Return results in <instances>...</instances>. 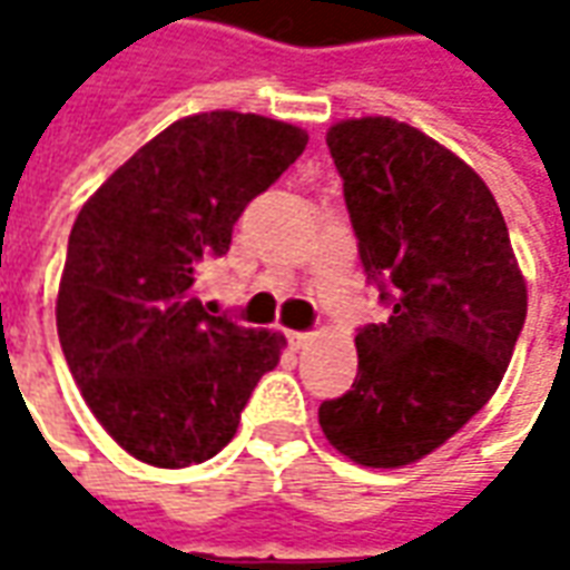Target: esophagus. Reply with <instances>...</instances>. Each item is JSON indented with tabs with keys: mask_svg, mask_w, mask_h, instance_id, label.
Returning <instances> with one entry per match:
<instances>
[{
	"mask_svg": "<svg viewBox=\"0 0 570 570\" xmlns=\"http://www.w3.org/2000/svg\"><path fill=\"white\" fill-rule=\"evenodd\" d=\"M286 338H289V345L296 347H305L311 342V333H293V330H289V333H286Z\"/></svg>",
	"mask_w": 570,
	"mask_h": 570,
	"instance_id": "esophagus-1",
	"label": "esophagus"
}]
</instances>
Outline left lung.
<instances>
[{
  "instance_id": "8db88e82",
  "label": "left lung",
  "mask_w": 570,
  "mask_h": 570,
  "mask_svg": "<svg viewBox=\"0 0 570 570\" xmlns=\"http://www.w3.org/2000/svg\"><path fill=\"white\" fill-rule=\"evenodd\" d=\"M366 277L391 305L363 326L357 379L321 406V428L363 466L440 449L498 391L528 311L501 207L482 176L387 116L326 130Z\"/></svg>"
}]
</instances>
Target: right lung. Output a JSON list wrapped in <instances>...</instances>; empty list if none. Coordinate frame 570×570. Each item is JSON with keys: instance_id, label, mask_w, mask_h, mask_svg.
I'll use <instances>...</instances> for the list:
<instances>
[{"instance_id": "obj_1", "label": "right lung", "mask_w": 570, "mask_h": 570, "mask_svg": "<svg viewBox=\"0 0 570 570\" xmlns=\"http://www.w3.org/2000/svg\"><path fill=\"white\" fill-rule=\"evenodd\" d=\"M305 146L308 134L277 118L186 116L76 216L57 335L94 419L142 464L179 470L223 452L256 382L281 363L284 335L207 314L195 277Z\"/></svg>"}]
</instances>
